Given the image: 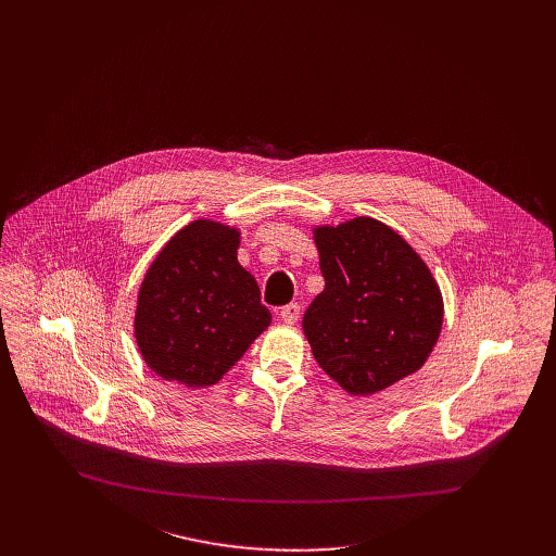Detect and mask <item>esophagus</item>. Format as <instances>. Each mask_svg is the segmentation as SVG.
<instances>
[{
	"mask_svg": "<svg viewBox=\"0 0 556 556\" xmlns=\"http://www.w3.org/2000/svg\"><path fill=\"white\" fill-rule=\"evenodd\" d=\"M300 315H302V306H300V304H287V306L280 311V318H282L287 325H295Z\"/></svg>",
	"mask_w": 556,
	"mask_h": 556,
	"instance_id": "obj_1",
	"label": "esophagus"
}]
</instances>
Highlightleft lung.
<instances>
[{
    "mask_svg": "<svg viewBox=\"0 0 556 556\" xmlns=\"http://www.w3.org/2000/svg\"><path fill=\"white\" fill-rule=\"evenodd\" d=\"M315 243L325 289L302 327L318 366L353 396L417 372L443 325V298L421 256L366 216L317 227Z\"/></svg>",
    "mask_w": 556,
    "mask_h": 556,
    "instance_id": "8db88e82",
    "label": "left lung"
}]
</instances>
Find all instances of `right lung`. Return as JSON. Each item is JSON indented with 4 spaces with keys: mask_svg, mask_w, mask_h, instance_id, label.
<instances>
[{
    "mask_svg": "<svg viewBox=\"0 0 556 556\" xmlns=\"http://www.w3.org/2000/svg\"><path fill=\"white\" fill-rule=\"evenodd\" d=\"M239 231L194 220L150 265L135 313L146 364L186 388L216 386L271 323L238 261Z\"/></svg>",
    "mask_w": 556,
    "mask_h": 556,
    "instance_id": "add662e5",
    "label": "right lung"
}]
</instances>
